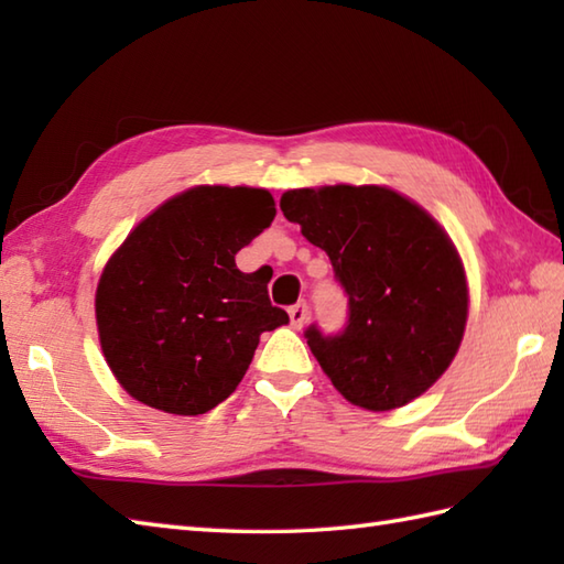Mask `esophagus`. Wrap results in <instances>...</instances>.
Masks as SVG:
<instances>
[{"instance_id":"34e87169","label":"esophagus","mask_w":564,"mask_h":564,"mask_svg":"<svg viewBox=\"0 0 564 564\" xmlns=\"http://www.w3.org/2000/svg\"><path fill=\"white\" fill-rule=\"evenodd\" d=\"M289 315H291V325L295 327V329H301L305 322H307V317H310V305L305 303V301H301V303H295L291 310H289Z\"/></svg>"}]
</instances>
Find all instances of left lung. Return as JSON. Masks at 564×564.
<instances>
[{"instance_id":"left-lung-1","label":"left lung","mask_w":564,"mask_h":564,"mask_svg":"<svg viewBox=\"0 0 564 564\" xmlns=\"http://www.w3.org/2000/svg\"><path fill=\"white\" fill-rule=\"evenodd\" d=\"M281 210L327 251L349 297L339 334L305 329L332 386L370 412L426 392L458 354L467 319L463 261L443 227L386 186L293 188Z\"/></svg>"}]
</instances>
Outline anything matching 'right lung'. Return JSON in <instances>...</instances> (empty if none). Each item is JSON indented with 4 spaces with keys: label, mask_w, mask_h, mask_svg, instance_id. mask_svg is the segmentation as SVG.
Returning a JSON list of instances; mask_svg holds the SVG:
<instances>
[{
    "label": "right lung",
    "mask_w": 564,
    "mask_h": 564,
    "mask_svg": "<svg viewBox=\"0 0 564 564\" xmlns=\"http://www.w3.org/2000/svg\"><path fill=\"white\" fill-rule=\"evenodd\" d=\"M273 215L267 188L194 186L116 249L99 279L97 325L106 364L130 398L196 416L235 392L261 332L289 322L267 281L235 263Z\"/></svg>",
    "instance_id": "obj_1"
}]
</instances>
